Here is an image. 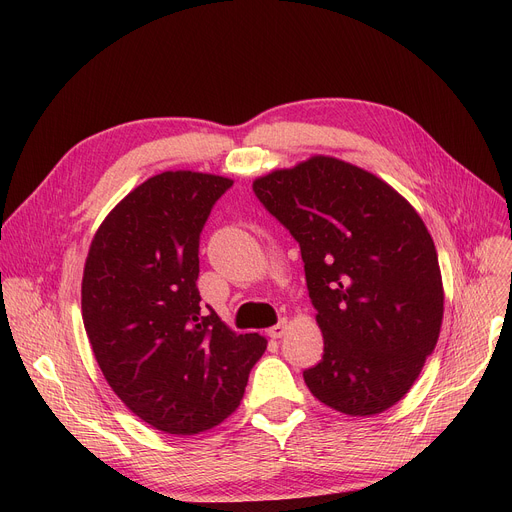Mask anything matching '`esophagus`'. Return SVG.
Here are the masks:
<instances>
[{"instance_id": "34e87169", "label": "esophagus", "mask_w": 512, "mask_h": 512, "mask_svg": "<svg viewBox=\"0 0 512 512\" xmlns=\"http://www.w3.org/2000/svg\"><path fill=\"white\" fill-rule=\"evenodd\" d=\"M285 332H287V322H285V320H281L277 326H272V328L268 330V336L277 340V338H283V334H285Z\"/></svg>"}]
</instances>
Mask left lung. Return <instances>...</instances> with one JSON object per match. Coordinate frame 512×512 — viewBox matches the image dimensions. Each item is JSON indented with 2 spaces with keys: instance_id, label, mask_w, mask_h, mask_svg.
Returning <instances> with one entry per match:
<instances>
[{
  "instance_id": "obj_1",
  "label": "left lung",
  "mask_w": 512,
  "mask_h": 512,
  "mask_svg": "<svg viewBox=\"0 0 512 512\" xmlns=\"http://www.w3.org/2000/svg\"><path fill=\"white\" fill-rule=\"evenodd\" d=\"M252 188L301 248L324 334L322 361L303 371L309 391L350 416L391 408L418 379L443 322L439 256L420 215L371 172L326 155Z\"/></svg>"
}]
</instances>
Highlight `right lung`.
<instances>
[{
  "label": "right lung",
  "instance_id": "1",
  "mask_svg": "<svg viewBox=\"0 0 512 512\" xmlns=\"http://www.w3.org/2000/svg\"><path fill=\"white\" fill-rule=\"evenodd\" d=\"M231 180L162 172L98 227L84 268L82 316L94 357L125 406L170 435H199L240 406L266 350L201 305V231Z\"/></svg>",
  "mask_w": 512,
  "mask_h": 512
}]
</instances>
